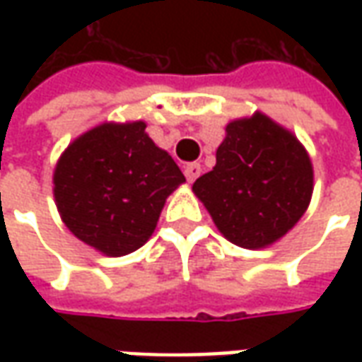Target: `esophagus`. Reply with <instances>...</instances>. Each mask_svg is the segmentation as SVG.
I'll return each mask as SVG.
<instances>
[{
  "instance_id": "34e87169",
  "label": "esophagus",
  "mask_w": 362,
  "mask_h": 362,
  "mask_svg": "<svg viewBox=\"0 0 362 362\" xmlns=\"http://www.w3.org/2000/svg\"><path fill=\"white\" fill-rule=\"evenodd\" d=\"M184 174H186V180L194 182L202 174V165L199 163H189L184 166Z\"/></svg>"
}]
</instances>
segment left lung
<instances>
[{"label": "left lung", "mask_w": 362, "mask_h": 362, "mask_svg": "<svg viewBox=\"0 0 362 362\" xmlns=\"http://www.w3.org/2000/svg\"><path fill=\"white\" fill-rule=\"evenodd\" d=\"M312 163L295 135L254 114L227 126L217 165L194 182L225 238L248 250L266 248L304 215L312 196Z\"/></svg>", "instance_id": "1"}]
</instances>
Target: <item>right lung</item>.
<instances>
[{
    "label": "right lung",
    "mask_w": 362,
    "mask_h": 362,
    "mask_svg": "<svg viewBox=\"0 0 362 362\" xmlns=\"http://www.w3.org/2000/svg\"><path fill=\"white\" fill-rule=\"evenodd\" d=\"M182 182L178 165L145 134L143 122L103 124L59 157L54 197L79 240L118 258L149 240L166 197Z\"/></svg>",
    "instance_id": "add662e5"
}]
</instances>
